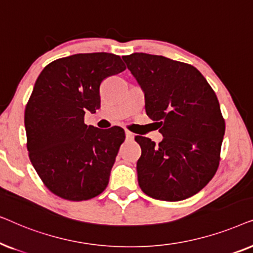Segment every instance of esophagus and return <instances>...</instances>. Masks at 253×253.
<instances>
[{"label": "esophagus", "mask_w": 253, "mask_h": 253, "mask_svg": "<svg viewBox=\"0 0 253 253\" xmlns=\"http://www.w3.org/2000/svg\"><path fill=\"white\" fill-rule=\"evenodd\" d=\"M126 139L127 140H132L133 139V133L131 132V131H129V130H126Z\"/></svg>", "instance_id": "1"}]
</instances>
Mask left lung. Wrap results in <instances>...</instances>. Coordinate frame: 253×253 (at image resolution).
I'll list each match as a JSON object with an SVG mask.
<instances>
[{
  "label": "left lung",
  "mask_w": 253,
  "mask_h": 253,
  "mask_svg": "<svg viewBox=\"0 0 253 253\" xmlns=\"http://www.w3.org/2000/svg\"><path fill=\"white\" fill-rule=\"evenodd\" d=\"M123 60L144 89L147 116L164 136L159 145L134 138L141 148V191L166 202L196 195L215 175L221 159L226 123L215 92L191 64L145 53Z\"/></svg>",
  "instance_id": "8db88e82"
}]
</instances>
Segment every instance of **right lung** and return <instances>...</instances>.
Segmentation results:
<instances>
[{
    "instance_id": "obj_1",
    "label": "right lung",
    "mask_w": 253,
    "mask_h": 253,
    "mask_svg": "<svg viewBox=\"0 0 253 253\" xmlns=\"http://www.w3.org/2000/svg\"><path fill=\"white\" fill-rule=\"evenodd\" d=\"M126 69L119 55L76 54L44 67L26 103V146L44 186L60 198L82 202L107 188L120 146V126L84 122L100 108V85Z\"/></svg>"
}]
</instances>
